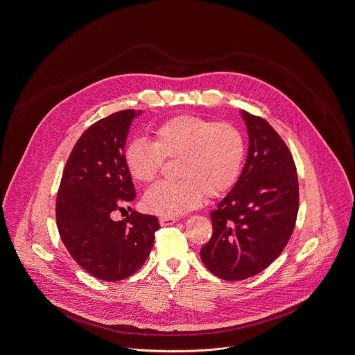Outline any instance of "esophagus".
<instances>
[{"mask_svg": "<svg viewBox=\"0 0 355 355\" xmlns=\"http://www.w3.org/2000/svg\"><path fill=\"white\" fill-rule=\"evenodd\" d=\"M178 219L174 218V216H160L159 218V223L162 226H170V225H174Z\"/></svg>", "mask_w": 355, "mask_h": 355, "instance_id": "34e87169", "label": "esophagus"}]
</instances>
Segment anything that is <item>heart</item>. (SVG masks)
Returning <instances> with one entry per match:
<instances>
[{
    "mask_svg": "<svg viewBox=\"0 0 355 355\" xmlns=\"http://www.w3.org/2000/svg\"><path fill=\"white\" fill-rule=\"evenodd\" d=\"M245 157V141L236 126L182 116L157 128L154 141L136 139L125 151L133 180L158 178L163 158L177 159L174 182H160L144 195V207L162 216H180L195 208L204 193L215 197L234 187Z\"/></svg>",
    "mask_w": 355,
    "mask_h": 355,
    "instance_id": "1",
    "label": "heart"
}]
</instances>
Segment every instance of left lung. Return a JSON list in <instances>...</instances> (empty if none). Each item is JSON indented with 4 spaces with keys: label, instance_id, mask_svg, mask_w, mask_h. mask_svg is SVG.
<instances>
[{
    "label": "left lung",
    "instance_id": "1",
    "mask_svg": "<svg viewBox=\"0 0 355 355\" xmlns=\"http://www.w3.org/2000/svg\"><path fill=\"white\" fill-rule=\"evenodd\" d=\"M249 147L243 170L216 209L214 233L200 250L204 266L225 280L264 271L294 232L300 193L293 157L266 119L242 110Z\"/></svg>",
    "mask_w": 355,
    "mask_h": 355
}]
</instances>
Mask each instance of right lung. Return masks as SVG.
I'll return each mask as SVG.
<instances>
[{
  "instance_id": "1",
  "label": "right lung",
  "mask_w": 355,
  "mask_h": 355,
  "mask_svg": "<svg viewBox=\"0 0 355 355\" xmlns=\"http://www.w3.org/2000/svg\"><path fill=\"white\" fill-rule=\"evenodd\" d=\"M141 112L122 110L91 125L65 164L55 218L60 236L83 270L106 282L133 275L154 246L158 218L126 211L136 197L125 163V143L132 121Z\"/></svg>"
}]
</instances>
